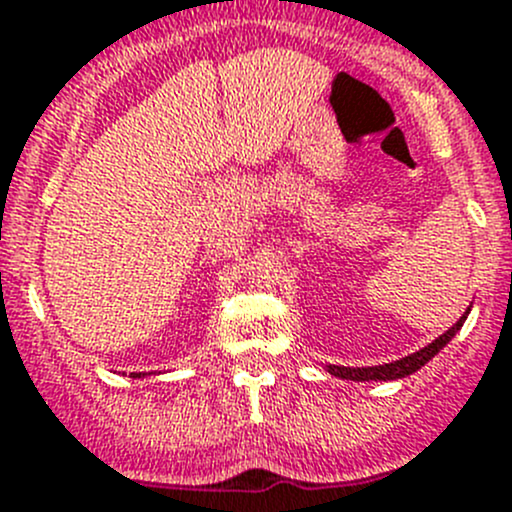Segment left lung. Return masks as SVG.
I'll list each match as a JSON object with an SVG mask.
<instances>
[{"label": "left lung", "mask_w": 512, "mask_h": 512, "mask_svg": "<svg viewBox=\"0 0 512 512\" xmlns=\"http://www.w3.org/2000/svg\"><path fill=\"white\" fill-rule=\"evenodd\" d=\"M467 314H470V306H467L465 314H462L445 334H440L435 342H430L427 347H422L420 352H412V354H407V357L397 359V362L377 364V367H342V364H326V372L334 374V377H339V379H352V382H392V379L410 377V374H415L417 369L425 367V364L430 362V359L435 357L442 347H447V344L455 339V334L460 332L462 324H465Z\"/></svg>", "instance_id": "obj_1"}]
</instances>
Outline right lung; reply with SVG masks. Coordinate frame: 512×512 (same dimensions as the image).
I'll return each mask as SVG.
<instances>
[{"label":"right lung","mask_w":512,"mask_h":512,"mask_svg":"<svg viewBox=\"0 0 512 512\" xmlns=\"http://www.w3.org/2000/svg\"><path fill=\"white\" fill-rule=\"evenodd\" d=\"M133 377L140 379V377H148V374H145V372H133Z\"/></svg>","instance_id":"1"}]
</instances>
